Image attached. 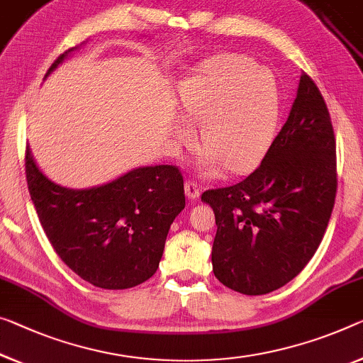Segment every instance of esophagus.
<instances>
[{
    "label": "esophagus",
    "instance_id": "esophagus-1",
    "mask_svg": "<svg viewBox=\"0 0 363 363\" xmlns=\"http://www.w3.org/2000/svg\"><path fill=\"white\" fill-rule=\"evenodd\" d=\"M185 194L189 201H196L199 198V186L194 182H186L185 183Z\"/></svg>",
    "mask_w": 363,
    "mask_h": 363
}]
</instances>
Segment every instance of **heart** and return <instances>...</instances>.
I'll return each instance as SVG.
<instances>
[{
    "label": "heart",
    "mask_w": 363,
    "mask_h": 363,
    "mask_svg": "<svg viewBox=\"0 0 363 363\" xmlns=\"http://www.w3.org/2000/svg\"><path fill=\"white\" fill-rule=\"evenodd\" d=\"M183 118L201 126L198 170L216 177L225 165L247 174L264 157L279 115L274 76L242 55H217L199 63L178 84ZM177 147L189 146L194 130L177 120L172 131Z\"/></svg>",
    "instance_id": "obj_1"
}]
</instances>
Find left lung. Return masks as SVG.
<instances>
[{"instance_id":"left-lung-1","label":"left lung","mask_w":363,"mask_h":363,"mask_svg":"<svg viewBox=\"0 0 363 363\" xmlns=\"http://www.w3.org/2000/svg\"><path fill=\"white\" fill-rule=\"evenodd\" d=\"M336 139L321 92L302 72L291 113L243 182L208 189L214 276L232 291H277L313 258L336 198Z\"/></svg>"}]
</instances>
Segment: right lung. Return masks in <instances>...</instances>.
<instances>
[{"label": "right lung", "instance_id": "right-lung-1", "mask_svg": "<svg viewBox=\"0 0 363 363\" xmlns=\"http://www.w3.org/2000/svg\"><path fill=\"white\" fill-rule=\"evenodd\" d=\"M76 48L58 57L45 79ZM26 175L50 243L81 279L120 291L155 274L172 222L185 209L177 167H138L104 185L74 189L50 180L27 144Z\"/></svg>", "mask_w": 363, "mask_h": 363}]
</instances>
